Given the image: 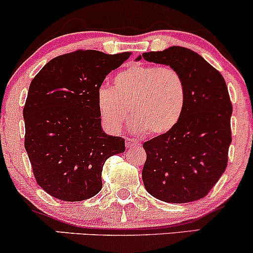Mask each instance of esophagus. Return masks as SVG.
<instances>
[{
  "label": "esophagus",
  "mask_w": 253,
  "mask_h": 253,
  "mask_svg": "<svg viewBox=\"0 0 253 253\" xmlns=\"http://www.w3.org/2000/svg\"><path fill=\"white\" fill-rule=\"evenodd\" d=\"M125 144H126V148L131 149V148H134V146L139 145V141H137L134 139H129V138H126V140H125Z\"/></svg>",
  "instance_id": "obj_1"
}]
</instances>
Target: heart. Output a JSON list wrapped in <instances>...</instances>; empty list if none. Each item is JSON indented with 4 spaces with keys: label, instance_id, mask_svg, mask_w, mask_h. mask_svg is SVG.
Wrapping results in <instances>:
<instances>
[{
    "label": "heart",
    "instance_id": "1",
    "mask_svg": "<svg viewBox=\"0 0 253 253\" xmlns=\"http://www.w3.org/2000/svg\"><path fill=\"white\" fill-rule=\"evenodd\" d=\"M113 87L102 86L96 96L102 124L118 133L128 115L129 129L137 134L162 135L181 119L186 104V86L175 68L163 66H131L119 72Z\"/></svg>",
    "mask_w": 253,
    "mask_h": 253
}]
</instances>
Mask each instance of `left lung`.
Returning <instances> with one entry per match:
<instances>
[{
  "instance_id": "left-lung-1",
  "label": "left lung",
  "mask_w": 253,
  "mask_h": 253,
  "mask_svg": "<svg viewBox=\"0 0 253 253\" xmlns=\"http://www.w3.org/2000/svg\"><path fill=\"white\" fill-rule=\"evenodd\" d=\"M175 68L186 86L181 119L170 132L143 144L146 191L167 203H188L209 193L224 173L232 143L233 108L220 72L191 49L170 46L135 59Z\"/></svg>"
}]
</instances>
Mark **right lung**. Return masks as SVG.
Instances as JSON below:
<instances>
[{
	"mask_svg": "<svg viewBox=\"0 0 253 253\" xmlns=\"http://www.w3.org/2000/svg\"><path fill=\"white\" fill-rule=\"evenodd\" d=\"M131 52L78 50L50 60L30 84L25 149L37 184L55 198L80 202L102 190V169L125 139L102 128L96 96Z\"/></svg>",
	"mask_w": 253,
	"mask_h": 253,
	"instance_id": "right-lung-1",
	"label": "right lung"
}]
</instances>
